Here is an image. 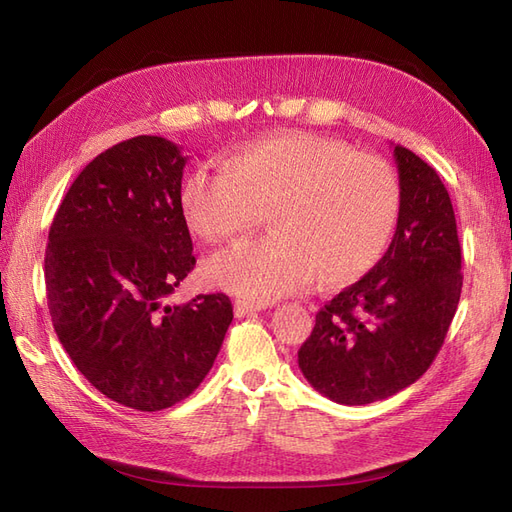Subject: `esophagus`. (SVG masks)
<instances>
[{"mask_svg":"<svg viewBox=\"0 0 512 512\" xmlns=\"http://www.w3.org/2000/svg\"><path fill=\"white\" fill-rule=\"evenodd\" d=\"M262 305L254 303V301H245V299H237L235 301V316L237 318H245V316H252L256 312H260Z\"/></svg>","mask_w":512,"mask_h":512,"instance_id":"1","label":"esophagus"}]
</instances>
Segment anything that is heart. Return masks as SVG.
<instances>
[{
    "mask_svg": "<svg viewBox=\"0 0 512 512\" xmlns=\"http://www.w3.org/2000/svg\"><path fill=\"white\" fill-rule=\"evenodd\" d=\"M185 222L207 243L252 228L271 207L277 232L215 256L213 284L271 301L312 284L359 280L382 258L401 209L395 170L382 158L309 132H284L196 164L181 183Z\"/></svg>",
    "mask_w": 512,
    "mask_h": 512,
    "instance_id": "b5f03b06",
    "label": "heart"
}]
</instances>
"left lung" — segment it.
Masks as SVG:
<instances>
[{"label":"left lung","instance_id":"left-lung-1","mask_svg":"<svg viewBox=\"0 0 512 512\" xmlns=\"http://www.w3.org/2000/svg\"><path fill=\"white\" fill-rule=\"evenodd\" d=\"M401 209L389 250L316 314L299 348L307 382L337 404L365 406L421 378L461 297V245L436 168L395 147Z\"/></svg>","mask_w":512,"mask_h":512}]
</instances>
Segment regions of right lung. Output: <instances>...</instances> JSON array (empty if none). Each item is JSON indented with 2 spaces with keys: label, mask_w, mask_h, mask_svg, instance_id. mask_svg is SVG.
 <instances>
[{
  "label": "right lung",
  "mask_w": 512,
  "mask_h": 512,
  "mask_svg": "<svg viewBox=\"0 0 512 512\" xmlns=\"http://www.w3.org/2000/svg\"><path fill=\"white\" fill-rule=\"evenodd\" d=\"M183 166L162 136L102 151L61 200L44 254L61 346L91 386L141 412L194 393L232 322L224 292L164 303L196 265L179 200Z\"/></svg>",
  "instance_id": "right-lung-1"
}]
</instances>
